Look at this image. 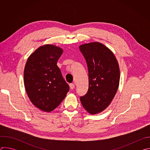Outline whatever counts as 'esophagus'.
<instances>
[{"label": "esophagus", "mask_w": 150, "mask_h": 150, "mask_svg": "<svg viewBox=\"0 0 150 150\" xmlns=\"http://www.w3.org/2000/svg\"><path fill=\"white\" fill-rule=\"evenodd\" d=\"M69 87L71 90H73L75 88V84L74 83H70L69 84Z\"/></svg>", "instance_id": "obj_1"}]
</instances>
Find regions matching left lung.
I'll return each instance as SVG.
<instances>
[{
  "label": "left lung",
  "mask_w": 150,
  "mask_h": 150,
  "mask_svg": "<svg viewBox=\"0 0 150 150\" xmlns=\"http://www.w3.org/2000/svg\"><path fill=\"white\" fill-rule=\"evenodd\" d=\"M79 49L86 60L89 78L87 93L80 97L83 108L91 115L99 113L110 105L120 81L118 62L111 50L96 41Z\"/></svg>",
  "instance_id": "left-lung-1"
}]
</instances>
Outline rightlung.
Segmentation results:
<instances>
[{
  "instance_id": "1",
  "label": "right lung",
  "mask_w": 150,
  "mask_h": 150,
  "mask_svg": "<svg viewBox=\"0 0 150 150\" xmlns=\"http://www.w3.org/2000/svg\"><path fill=\"white\" fill-rule=\"evenodd\" d=\"M63 49L52 45L37 49L28 57L24 71V82L31 103L42 111L54 110L69 90L57 62Z\"/></svg>"
}]
</instances>
